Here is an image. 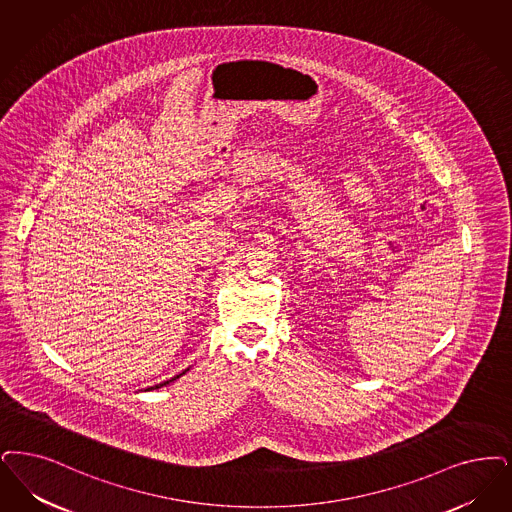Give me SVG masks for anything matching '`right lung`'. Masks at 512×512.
<instances>
[{
  "label": "right lung",
  "instance_id": "add662e5",
  "mask_svg": "<svg viewBox=\"0 0 512 512\" xmlns=\"http://www.w3.org/2000/svg\"><path fill=\"white\" fill-rule=\"evenodd\" d=\"M186 371H188V369H184L183 373H179V375H175V377H171V379H169V381H164V383H160V385H154V387H150V389H146V390L162 389V387H165V385H169V383H173V381H175V379H179V377H181V375H184V373H186Z\"/></svg>",
  "mask_w": 512,
  "mask_h": 512
}]
</instances>
